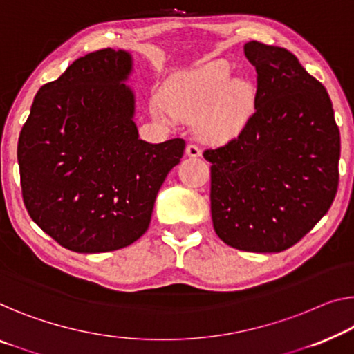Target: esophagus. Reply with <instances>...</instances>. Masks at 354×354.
I'll return each mask as SVG.
<instances>
[{"mask_svg":"<svg viewBox=\"0 0 354 354\" xmlns=\"http://www.w3.org/2000/svg\"><path fill=\"white\" fill-rule=\"evenodd\" d=\"M186 154L189 157H198L200 154H202V149L197 145H187L186 147Z\"/></svg>","mask_w":354,"mask_h":354,"instance_id":"1","label":"esophagus"}]
</instances>
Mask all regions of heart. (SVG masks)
<instances>
[{
  "label": "heart",
  "instance_id": "obj_1",
  "mask_svg": "<svg viewBox=\"0 0 354 354\" xmlns=\"http://www.w3.org/2000/svg\"><path fill=\"white\" fill-rule=\"evenodd\" d=\"M254 109V91L245 79H230L229 65L214 60L184 75L167 98L157 95L152 111L160 120L194 122L200 138L225 143L241 133Z\"/></svg>",
  "mask_w": 354,
  "mask_h": 354
}]
</instances>
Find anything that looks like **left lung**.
Instances as JSON below:
<instances>
[{
    "label": "left lung",
    "mask_w": 354,
    "mask_h": 354,
    "mask_svg": "<svg viewBox=\"0 0 354 354\" xmlns=\"http://www.w3.org/2000/svg\"><path fill=\"white\" fill-rule=\"evenodd\" d=\"M257 73L254 114L227 145L207 149L211 218L240 251L288 250L328 213L339 186L340 131L323 84L297 57L245 44Z\"/></svg>",
    "instance_id": "obj_1"
}]
</instances>
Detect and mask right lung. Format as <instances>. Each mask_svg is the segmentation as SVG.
<instances>
[{"mask_svg": "<svg viewBox=\"0 0 354 354\" xmlns=\"http://www.w3.org/2000/svg\"><path fill=\"white\" fill-rule=\"evenodd\" d=\"M133 59L102 49L44 84L17 145L20 186L30 218L76 252L115 251L149 227L160 186L184 154L181 138L140 140Z\"/></svg>", "mask_w": 354, "mask_h": 354, "instance_id": "1", "label": "right lung"}]
</instances>
